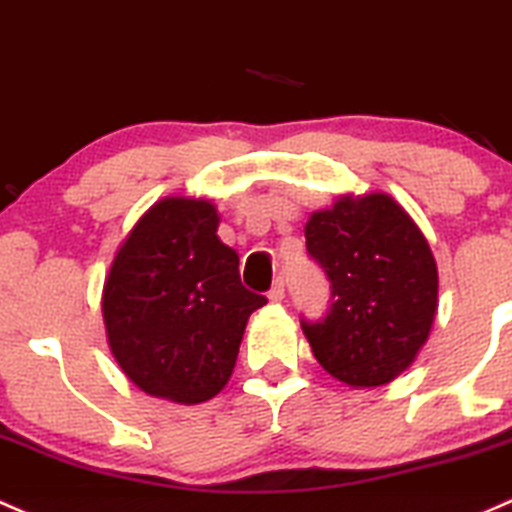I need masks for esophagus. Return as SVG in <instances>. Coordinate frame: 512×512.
<instances>
[{
	"instance_id": "34e87169",
	"label": "esophagus",
	"mask_w": 512,
	"mask_h": 512,
	"mask_svg": "<svg viewBox=\"0 0 512 512\" xmlns=\"http://www.w3.org/2000/svg\"><path fill=\"white\" fill-rule=\"evenodd\" d=\"M267 297H270V301H274V304L284 301V279L282 277L274 279V284H272V289H270V294H267Z\"/></svg>"
}]
</instances>
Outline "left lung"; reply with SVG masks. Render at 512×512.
<instances>
[{"mask_svg":"<svg viewBox=\"0 0 512 512\" xmlns=\"http://www.w3.org/2000/svg\"><path fill=\"white\" fill-rule=\"evenodd\" d=\"M306 250L331 282V309L301 321L316 360L351 387L387 385L427 343L439 274L410 213L383 191L341 196L306 220Z\"/></svg>","mask_w":512,"mask_h":512,"instance_id":"1","label":"left lung"}]
</instances>
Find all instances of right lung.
<instances>
[{"label":"right lung","mask_w":512,"mask_h":512,"mask_svg":"<svg viewBox=\"0 0 512 512\" xmlns=\"http://www.w3.org/2000/svg\"><path fill=\"white\" fill-rule=\"evenodd\" d=\"M203 198L169 196L129 230L102 287L107 343L142 392L198 405L228 385L242 333L265 297L240 282Z\"/></svg>","instance_id":"obj_1"}]
</instances>
